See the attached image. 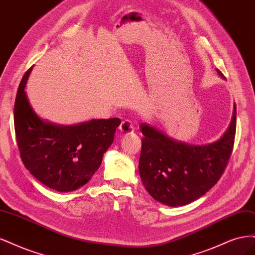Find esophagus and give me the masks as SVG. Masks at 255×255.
Instances as JSON below:
<instances>
[{"label":"esophagus","instance_id":"1","mask_svg":"<svg viewBox=\"0 0 255 255\" xmlns=\"http://www.w3.org/2000/svg\"><path fill=\"white\" fill-rule=\"evenodd\" d=\"M119 130H120V133L122 134L132 133L134 131V124L130 120H125L124 122H122Z\"/></svg>","mask_w":255,"mask_h":255}]
</instances>
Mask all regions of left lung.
<instances>
[{"label":"left lung","instance_id":"8db88e82","mask_svg":"<svg viewBox=\"0 0 255 255\" xmlns=\"http://www.w3.org/2000/svg\"><path fill=\"white\" fill-rule=\"evenodd\" d=\"M139 128L144 135L138 161L143 185L157 201L182 207L200 198L224 174L235 139L236 105L224 135L207 145L178 142L148 124Z\"/></svg>","mask_w":255,"mask_h":255}]
</instances>
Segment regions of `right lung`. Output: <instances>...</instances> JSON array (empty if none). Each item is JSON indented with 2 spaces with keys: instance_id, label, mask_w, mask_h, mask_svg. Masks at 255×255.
<instances>
[{
  "instance_id": "right-lung-1",
  "label": "right lung",
  "mask_w": 255,
  "mask_h": 255,
  "mask_svg": "<svg viewBox=\"0 0 255 255\" xmlns=\"http://www.w3.org/2000/svg\"><path fill=\"white\" fill-rule=\"evenodd\" d=\"M31 69L21 80L13 110L22 162L47 187L58 192L75 191L101 166L121 120H91L72 126L41 120L31 108L25 92Z\"/></svg>"
}]
</instances>
